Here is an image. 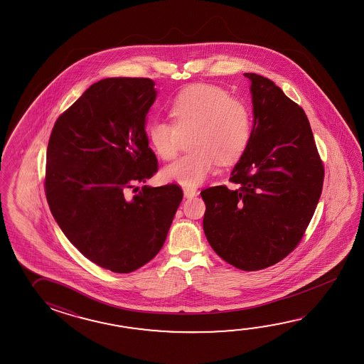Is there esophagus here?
Listing matches in <instances>:
<instances>
[{"instance_id": "1", "label": "esophagus", "mask_w": 364, "mask_h": 364, "mask_svg": "<svg viewBox=\"0 0 364 364\" xmlns=\"http://www.w3.org/2000/svg\"><path fill=\"white\" fill-rule=\"evenodd\" d=\"M183 193H185V198L187 199H190V198H193L195 195H196V190L195 188H191V187H185L183 188Z\"/></svg>"}]
</instances>
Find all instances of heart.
<instances>
[{
  "mask_svg": "<svg viewBox=\"0 0 364 364\" xmlns=\"http://www.w3.org/2000/svg\"><path fill=\"white\" fill-rule=\"evenodd\" d=\"M171 122L154 121L148 127L149 144L156 155L171 160L179 141L188 139V155L179 157L161 171L166 182L185 187L201 185L221 164L237 161L252 135L250 109L223 88L193 85L182 90L169 105Z\"/></svg>",
  "mask_w": 364,
  "mask_h": 364,
  "instance_id": "heart-1",
  "label": "heart"
}]
</instances>
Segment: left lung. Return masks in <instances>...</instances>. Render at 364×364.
<instances>
[{
  "label": "left lung",
  "instance_id": "8db88e82",
  "mask_svg": "<svg viewBox=\"0 0 364 364\" xmlns=\"http://www.w3.org/2000/svg\"><path fill=\"white\" fill-rule=\"evenodd\" d=\"M243 75L251 82L252 135L232 171L238 187L201 191L203 229L226 263L259 271L302 240L321 195L324 166L304 110L268 77Z\"/></svg>",
  "mask_w": 364,
  "mask_h": 364
}]
</instances>
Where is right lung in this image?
Masks as SVG:
<instances>
[{
  "label": "right lung",
  "mask_w": 364,
  "mask_h": 364,
  "mask_svg": "<svg viewBox=\"0 0 364 364\" xmlns=\"http://www.w3.org/2000/svg\"><path fill=\"white\" fill-rule=\"evenodd\" d=\"M148 77H107L55 121L47 151L46 193L63 234L101 268L136 271L163 247L183 198L178 185L127 188L157 171L146 117L156 100Z\"/></svg>",
  "instance_id": "add662e5"
}]
</instances>
